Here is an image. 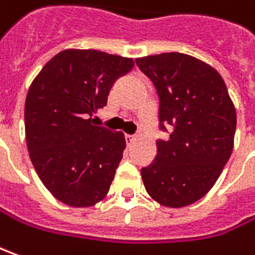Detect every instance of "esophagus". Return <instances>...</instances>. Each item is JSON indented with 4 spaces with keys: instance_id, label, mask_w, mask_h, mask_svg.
Masks as SVG:
<instances>
[{
    "instance_id": "obj_1",
    "label": "esophagus",
    "mask_w": 255,
    "mask_h": 255,
    "mask_svg": "<svg viewBox=\"0 0 255 255\" xmlns=\"http://www.w3.org/2000/svg\"><path fill=\"white\" fill-rule=\"evenodd\" d=\"M135 141V135H131V134H126V142L127 145H131Z\"/></svg>"
}]
</instances>
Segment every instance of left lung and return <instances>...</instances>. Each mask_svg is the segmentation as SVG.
<instances>
[{
    "label": "left lung",
    "instance_id": "obj_1",
    "mask_svg": "<svg viewBox=\"0 0 255 255\" xmlns=\"http://www.w3.org/2000/svg\"><path fill=\"white\" fill-rule=\"evenodd\" d=\"M159 97L156 158L141 169L144 186L172 209L198 202L219 179L234 145L237 116L226 83L210 65L179 52L135 59Z\"/></svg>",
    "mask_w": 255,
    "mask_h": 255
}]
</instances>
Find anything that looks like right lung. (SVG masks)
I'll use <instances>...</instances> for the list:
<instances>
[{
  "label": "right lung",
  "mask_w": 255,
  "mask_h": 255,
  "mask_svg": "<svg viewBox=\"0 0 255 255\" xmlns=\"http://www.w3.org/2000/svg\"><path fill=\"white\" fill-rule=\"evenodd\" d=\"M134 67L131 57L94 49L59 52L32 82L25 101V136L45 188L72 207L106 198L123 159L121 131L93 126L116 80Z\"/></svg>",
  "instance_id": "right-lung-1"
}]
</instances>
